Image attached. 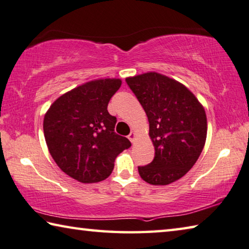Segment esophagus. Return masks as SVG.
<instances>
[{"label": "esophagus", "instance_id": "esophagus-1", "mask_svg": "<svg viewBox=\"0 0 249 249\" xmlns=\"http://www.w3.org/2000/svg\"><path fill=\"white\" fill-rule=\"evenodd\" d=\"M128 139H129L130 141H131L132 143H133L134 140H136V133H134L133 131L130 132V134H129V136H128Z\"/></svg>", "mask_w": 249, "mask_h": 249}]
</instances>
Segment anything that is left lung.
<instances>
[{
	"mask_svg": "<svg viewBox=\"0 0 249 249\" xmlns=\"http://www.w3.org/2000/svg\"><path fill=\"white\" fill-rule=\"evenodd\" d=\"M148 117L154 159L138 166L140 177L153 185H168L181 178L204 148L205 110L192 92L177 80L158 72L125 79Z\"/></svg>",
	"mask_w": 249,
	"mask_h": 249,
	"instance_id": "left-lung-1",
	"label": "left lung"
}]
</instances>
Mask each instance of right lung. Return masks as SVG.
<instances>
[{
  "mask_svg": "<svg viewBox=\"0 0 249 249\" xmlns=\"http://www.w3.org/2000/svg\"><path fill=\"white\" fill-rule=\"evenodd\" d=\"M120 79L89 81L64 93L44 117V136L51 156L63 172L81 183L107 178L118 154L131 146L115 132L117 118L108 112Z\"/></svg>",
  "mask_w": 249,
  "mask_h": 249,
  "instance_id": "right-lung-1",
  "label": "right lung"
}]
</instances>
